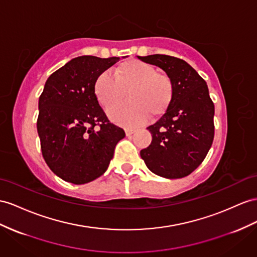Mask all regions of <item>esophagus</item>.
<instances>
[{
	"mask_svg": "<svg viewBox=\"0 0 257 257\" xmlns=\"http://www.w3.org/2000/svg\"><path fill=\"white\" fill-rule=\"evenodd\" d=\"M124 131H126V135H127V136H131L133 134H135L137 130H136V129H131V128H127Z\"/></svg>",
	"mask_w": 257,
	"mask_h": 257,
	"instance_id": "obj_1",
	"label": "esophagus"
}]
</instances>
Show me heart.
Here are the masks:
<instances>
[{
    "label": "heart",
    "mask_w": 257,
    "mask_h": 257,
    "mask_svg": "<svg viewBox=\"0 0 257 257\" xmlns=\"http://www.w3.org/2000/svg\"><path fill=\"white\" fill-rule=\"evenodd\" d=\"M127 90L131 103L111 108L108 114L118 123L137 126L150 115L159 117L168 109L174 97V82L169 75L136 58L117 65L111 75L101 72L93 82V94L105 109L120 102Z\"/></svg>",
    "instance_id": "b5f03b06"
}]
</instances>
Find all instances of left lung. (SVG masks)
I'll return each mask as SVG.
<instances>
[{
  "label": "left lung",
  "mask_w": 257,
  "mask_h": 257,
  "mask_svg": "<svg viewBox=\"0 0 257 257\" xmlns=\"http://www.w3.org/2000/svg\"><path fill=\"white\" fill-rule=\"evenodd\" d=\"M139 60L165 70L174 82V97L159 120L148 127L152 142L140 155L151 172L182 178L205 159L215 134V106L205 80L181 58L154 54Z\"/></svg>",
  "instance_id": "1"
}]
</instances>
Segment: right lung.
Returning <instances> with one entry per match:
<instances>
[{"mask_svg":"<svg viewBox=\"0 0 257 257\" xmlns=\"http://www.w3.org/2000/svg\"><path fill=\"white\" fill-rule=\"evenodd\" d=\"M119 60L79 56L45 82L39 97L37 129L45 163L65 181L83 185L103 175L116 144L124 137L93 94L95 78Z\"/></svg>","mask_w":257,"mask_h":257,"instance_id":"right-lung-1","label":"right lung"}]
</instances>
